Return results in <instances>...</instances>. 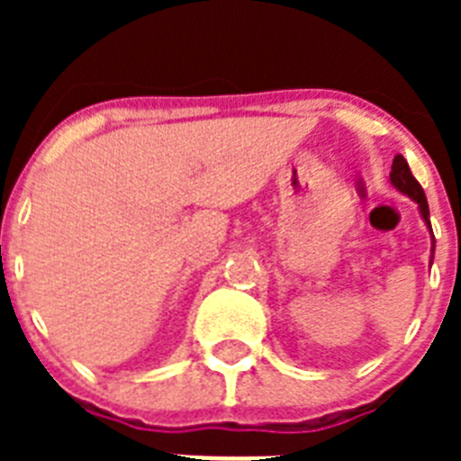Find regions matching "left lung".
Returning <instances> with one entry per match:
<instances>
[{
    "mask_svg": "<svg viewBox=\"0 0 461 461\" xmlns=\"http://www.w3.org/2000/svg\"><path fill=\"white\" fill-rule=\"evenodd\" d=\"M390 182H393L394 186H397L402 194H406L409 198H413L415 203H418V207H420V214L422 219H425L427 228L431 230V223H429V205H427V198H425V191H422L420 182L415 180L413 173H411L409 164H406V158L402 157V154H397L393 161V170H390ZM434 251V249H431Z\"/></svg>",
    "mask_w": 461,
    "mask_h": 461,
    "instance_id": "1",
    "label": "left lung"
}]
</instances>
